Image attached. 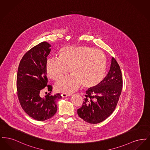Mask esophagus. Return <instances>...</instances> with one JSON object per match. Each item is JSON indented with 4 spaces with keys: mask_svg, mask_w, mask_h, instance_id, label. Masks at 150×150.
Listing matches in <instances>:
<instances>
[{
    "mask_svg": "<svg viewBox=\"0 0 150 150\" xmlns=\"http://www.w3.org/2000/svg\"><path fill=\"white\" fill-rule=\"evenodd\" d=\"M71 94H66V93H62L61 96L62 97H67L69 96H70Z\"/></svg>",
    "mask_w": 150,
    "mask_h": 150,
    "instance_id": "obj_1",
    "label": "esophagus"
}]
</instances>
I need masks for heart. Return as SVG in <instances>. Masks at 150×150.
<instances>
[{"label":"heart","mask_w":150,"mask_h":150,"mask_svg":"<svg viewBox=\"0 0 150 150\" xmlns=\"http://www.w3.org/2000/svg\"><path fill=\"white\" fill-rule=\"evenodd\" d=\"M69 69L71 75L62 79L54 86L60 92L69 94L81 86L91 88L98 86L104 78L107 59L98 50L86 46H66L58 52V58H48L45 64L48 77L57 81Z\"/></svg>","instance_id":"1"}]
</instances>
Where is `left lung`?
<instances>
[{"label": "left lung", "instance_id": "left-lung-1", "mask_svg": "<svg viewBox=\"0 0 150 150\" xmlns=\"http://www.w3.org/2000/svg\"><path fill=\"white\" fill-rule=\"evenodd\" d=\"M122 76L120 66L112 57L107 76L96 88L86 91L82 106L78 110L79 117L90 124L106 120L114 112L121 94Z\"/></svg>", "mask_w": 150, "mask_h": 150}]
</instances>
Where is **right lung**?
<instances>
[{
  "instance_id": "right-lung-1",
  "label": "right lung",
  "mask_w": 150,
  "mask_h": 150,
  "mask_svg": "<svg viewBox=\"0 0 150 150\" xmlns=\"http://www.w3.org/2000/svg\"><path fill=\"white\" fill-rule=\"evenodd\" d=\"M50 45L46 42L38 44L22 58L17 75V92L20 103L30 117L38 121L51 118L57 112V100L61 94L52 95V86L48 85L45 71L47 57ZM50 92L44 98L40 94L43 89Z\"/></svg>"
}]
</instances>
